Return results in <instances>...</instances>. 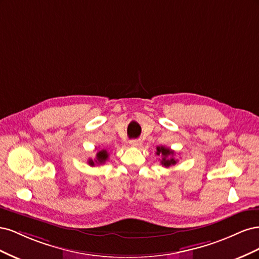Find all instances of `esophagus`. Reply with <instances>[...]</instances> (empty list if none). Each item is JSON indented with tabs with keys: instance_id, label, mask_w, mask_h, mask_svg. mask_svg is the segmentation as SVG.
Segmentation results:
<instances>
[{
	"instance_id": "34e87169",
	"label": "esophagus",
	"mask_w": 259,
	"mask_h": 259,
	"mask_svg": "<svg viewBox=\"0 0 259 259\" xmlns=\"http://www.w3.org/2000/svg\"><path fill=\"white\" fill-rule=\"evenodd\" d=\"M130 145L132 147L140 148V147H142V145H143V142L140 139H133V140H131V142H130Z\"/></svg>"
}]
</instances>
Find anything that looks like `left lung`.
Segmentation results:
<instances>
[{
  "mask_svg": "<svg viewBox=\"0 0 259 259\" xmlns=\"http://www.w3.org/2000/svg\"><path fill=\"white\" fill-rule=\"evenodd\" d=\"M175 152L170 150L169 148H166L164 146L156 147V155L161 156V164L164 167H170L174 166L177 163V160L174 158Z\"/></svg>",
  "mask_w": 259,
  "mask_h": 259,
  "instance_id": "8db88e82",
  "label": "left lung"
}]
</instances>
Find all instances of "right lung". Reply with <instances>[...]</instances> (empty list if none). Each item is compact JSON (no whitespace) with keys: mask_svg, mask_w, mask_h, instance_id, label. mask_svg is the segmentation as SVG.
<instances>
[{"mask_svg":"<svg viewBox=\"0 0 259 259\" xmlns=\"http://www.w3.org/2000/svg\"><path fill=\"white\" fill-rule=\"evenodd\" d=\"M108 152L106 150H100L97 152L96 154V160L93 161V160H89V164L91 166L96 165V164H101V163H105L108 160Z\"/></svg>","mask_w":259,"mask_h":259,"instance_id":"1","label":"right lung"}]
</instances>
